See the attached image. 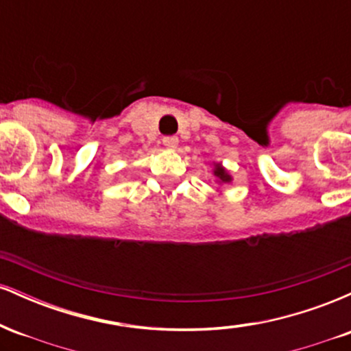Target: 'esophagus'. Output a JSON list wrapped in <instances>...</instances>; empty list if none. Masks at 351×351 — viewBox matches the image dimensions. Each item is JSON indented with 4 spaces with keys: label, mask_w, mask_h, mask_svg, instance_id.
<instances>
[{
    "label": "esophagus",
    "mask_w": 351,
    "mask_h": 351,
    "mask_svg": "<svg viewBox=\"0 0 351 351\" xmlns=\"http://www.w3.org/2000/svg\"><path fill=\"white\" fill-rule=\"evenodd\" d=\"M163 145L168 150H175V148L178 147V138H176V136H165Z\"/></svg>",
    "instance_id": "esophagus-1"
}]
</instances>
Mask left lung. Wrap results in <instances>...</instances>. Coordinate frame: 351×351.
Here are the masks:
<instances>
[{"label": "left lung", "instance_id": "left-lung-1", "mask_svg": "<svg viewBox=\"0 0 351 351\" xmlns=\"http://www.w3.org/2000/svg\"><path fill=\"white\" fill-rule=\"evenodd\" d=\"M213 176H215V181L219 186L232 183V175L223 167V163L213 162Z\"/></svg>", "mask_w": 351, "mask_h": 351}]
</instances>
